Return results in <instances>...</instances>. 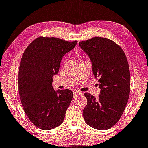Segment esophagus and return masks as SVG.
Listing matches in <instances>:
<instances>
[{
    "label": "esophagus",
    "mask_w": 148,
    "mask_h": 148,
    "mask_svg": "<svg viewBox=\"0 0 148 148\" xmlns=\"http://www.w3.org/2000/svg\"><path fill=\"white\" fill-rule=\"evenodd\" d=\"M82 93L80 92V91H74V98H76L77 96H79V95H81Z\"/></svg>",
    "instance_id": "1"
}]
</instances>
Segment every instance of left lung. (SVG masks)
<instances>
[{
    "mask_svg": "<svg viewBox=\"0 0 148 148\" xmlns=\"http://www.w3.org/2000/svg\"><path fill=\"white\" fill-rule=\"evenodd\" d=\"M79 46L90 58L95 78H98L100 94L96 98L85 93L83 109L87 124L105 130L120 119L130 96V76L126 56L119 45L109 39L95 37L82 41Z\"/></svg>",
    "mask_w": 148,
    "mask_h": 148,
    "instance_id": "1",
    "label": "left lung"
}]
</instances>
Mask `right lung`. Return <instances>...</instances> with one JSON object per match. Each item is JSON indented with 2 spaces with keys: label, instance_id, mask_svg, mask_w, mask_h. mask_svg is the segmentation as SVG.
<instances>
[{
  "label": "right lung",
  "instance_id": "right-lung-1",
  "mask_svg": "<svg viewBox=\"0 0 148 148\" xmlns=\"http://www.w3.org/2000/svg\"><path fill=\"white\" fill-rule=\"evenodd\" d=\"M77 41L39 37L26 48L20 61L18 89L26 115L35 126L44 130L62 124L73 98L70 89L54 90V75L61 59Z\"/></svg>",
  "mask_w": 148,
  "mask_h": 148
}]
</instances>
